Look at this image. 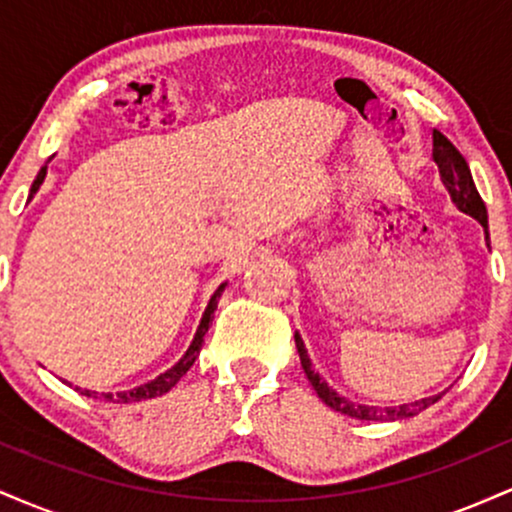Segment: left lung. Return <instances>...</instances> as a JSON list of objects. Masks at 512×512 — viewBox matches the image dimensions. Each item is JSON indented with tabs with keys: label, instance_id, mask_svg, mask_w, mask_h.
Listing matches in <instances>:
<instances>
[{
	"label": "left lung",
	"instance_id": "left-lung-1",
	"mask_svg": "<svg viewBox=\"0 0 512 512\" xmlns=\"http://www.w3.org/2000/svg\"><path fill=\"white\" fill-rule=\"evenodd\" d=\"M433 161L438 163L440 170V178H443L445 187H448L452 202L457 204V209L464 211V214L474 216L481 226L489 228V221H486V207L481 202L477 187H474L472 173H469L467 161H464L460 151L452 146L438 129H433ZM486 240H489V231H486ZM296 349L298 356H301V366L308 375L310 385L317 392V397L332 407L334 411H342V414L351 416V419H361V421H399V419H409V416H416L419 411H424L436 404L443 395H433L426 399H419V402H411V404H402V407H366V404H354L349 402L346 397H339L337 392L330 390V385L315 373L313 366H310V358L308 351H305L303 339L296 334Z\"/></svg>",
	"mask_w": 512,
	"mask_h": 512
}]
</instances>
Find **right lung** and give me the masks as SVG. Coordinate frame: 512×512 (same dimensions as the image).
<instances>
[{"label":"right lung","instance_id":"1","mask_svg":"<svg viewBox=\"0 0 512 512\" xmlns=\"http://www.w3.org/2000/svg\"><path fill=\"white\" fill-rule=\"evenodd\" d=\"M45 173H48V166H43V168H40L38 178L33 180V187H31V197L35 195V192H38V187L43 185V180H45ZM223 289H226V286L221 284L219 289H216L214 296H211V301H209V305H207V310H204V315H202V322H199V327H197V334H195V339H192L190 349H187V354L182 356L180 361L175 363L173 368L166 370V373H161V375H158V378H156V380H151V383H146V385H139V387H134V390H127V392H117V395H110V392H105V395H98V392H88V390H81V395H86V397H93V399H105V402H117V404L142 402V399H151V397H161V395H166V392L170 390V387H175V385H178V380L182 378V375H185L187 370L192 368V363H195V358L199 356V351H202V344H204V334H207L209 325H211V320H214V310H216V305H219V298H221ZM76 390H79V387H76Z\"/></svg>","mask_w":512,"mask_h":512}]
</instances>
